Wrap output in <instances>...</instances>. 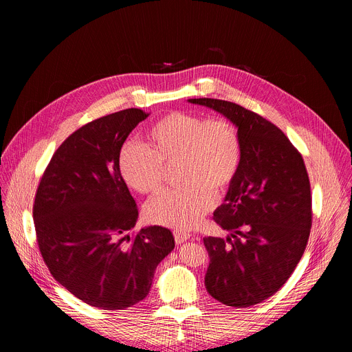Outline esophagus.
<instances>
[{
    "instance_id": "obj_1",
    "label": "esophagus",
    "mask_w": 352,
    "mask_h": 352,
    "mask_svg": "<svg viewBox=\"0 0 352 352\" xmlns=\"http://www.w3.org/2000/svg\"><path fill=\"white\" fill-rule=\"evenodd\" d=\"M173 235H175V241H176V244H183V242H186L187 239H190V234L188 232H184V231H179V230H176L175 232H173Z\"/></svg>"
}]
</instances>
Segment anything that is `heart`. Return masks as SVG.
Listing matches in <instances>:
<instances>
[{"instance_id": "obj_1", "label": "heart", "mask_w": 352, "mask_h": 352, "mask_svg": "<svg viewBox=\"0 0 352 352\" xmlns=\"http://www.w3.org/2000/svg\"><path fill=\"white\" fill-rule=\"evenodd\" d=\"M244 146L236 125L224 117L175 111L156 120L144 133V146L125 144L118 170L133 192L153 195L164 183V168L177 164V188L146 207L151 223L188 230L212 208L215 193L226 195L236 182Z\"/></svg>"}]
</instances>
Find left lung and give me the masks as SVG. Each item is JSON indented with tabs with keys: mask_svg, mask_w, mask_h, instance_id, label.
Wrapping results in <instances>:
<instances>
[{
	"mask_svg": "<svg viewBox=\"0 0 352 352\" xmlns=\"http://www.w3.org/2000/svg\"><path fill=\"white\" fill-rule=\"evenodd\" d=\"M232 121L242 138L239 176L212 220L230 235L206 236V289L231 307H250L275 294L306 250L311 193L302 155L270 121L235 102L190 98Z\"/></svg>",
	"mask_w": 352,
	"mask_h": 352,
	"instance_id": "1",
	"label": "left lung"
}]
</instances>
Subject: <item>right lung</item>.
<instances>
[{"mask_svg":"<svg viewBox=\"0 0 352 352\" xmlns=\"http://www.w3.org/2000/svg\"><path fill=\"white\" fill-rule=\"evenodd\" d=\"M148 116L128 108L74 131L53 153L35 196L36 239L52 276L102 310L144 300L156 266L175 248L164 227L129 235L138 207L120 175L118 153Z\"/></svg>","mask_w":352,"mask_h":352,"instance_id":"add662e5","label":"right lung"}]
</instances>
